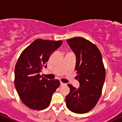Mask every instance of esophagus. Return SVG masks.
<instances>
[{"mask_svg": "<svg viewBox=\"0 0 122 122\" xmlns=\"http://www.w3.org/2000/svg\"><path fill=\"white\" fill-rule=\"evenodd\" d=\"M66 85V84H65V83L62 82H60V85H61V86H64V85Z\"/></svg>", "mask_w": 122, "mask_h": 122, "instance_id": "34e87169", "label": "esophagus"}]
</instances>
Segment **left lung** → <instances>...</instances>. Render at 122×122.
<instances>
[{
  "instance_id": "obj_1",
  "label": "left lung",
  "mask_w": 122,
  "mask_h": 122,
  "mask_svg": "<svg viewBox=\"0 0 122 122\" xmlns=\"http://www.w3.org/2000/svg\"><path fill=\"white\" fill-rule=\"evenodd\" d=\"M67 42L76 56L75 70L79 87L68 84L70 91L66 97V106L75 113H86L95 107L102 93L105 79L102 55L95 44L82 37Z\"/></svg>"
}]
</instances>
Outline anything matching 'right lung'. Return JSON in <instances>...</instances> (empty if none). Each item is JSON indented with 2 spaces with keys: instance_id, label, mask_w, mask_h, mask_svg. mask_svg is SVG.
Here are the masks:
<instances>
[{
  "instance_id": "right-lung-1",
  "label": "right lung",
  "mask_w": 122,
  "mask_h": 122,
  "mask_svg": "<svg viewBox=\"0 0 122 122\" xmlns=\"http://www.w3.org/2000/svg\"><path fill=\"white\" fill-rule=\"evenodd\" d=\"M62 41L37 39L25 49L15 67V87L23 103L32 110H41L50 104L60 81L48 80L40 75L47 67L50 56Z\"/></svg>"
}]
</instances>
